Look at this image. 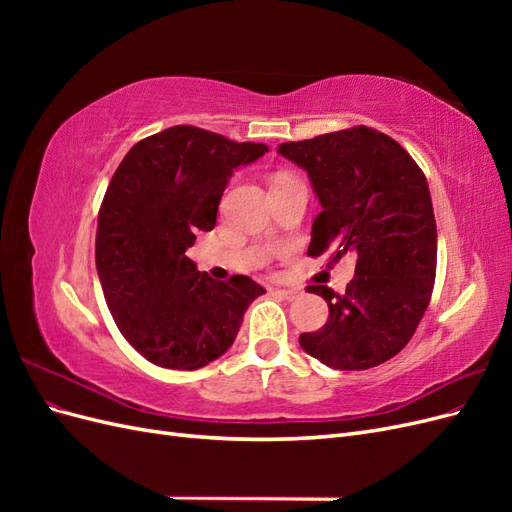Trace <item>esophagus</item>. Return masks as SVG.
Masks as SVG:
<instances>
[{
	"label": "esophagus",
	"instance_id": "34e87169",
	"mask_svg": "<svg viewBox=\"0 0 512 512\" xmlns=\"http://www.w3.org/2000/svg\"><path fill=\"white\" fill-rule=\"evenodd\" d=\"M275 294H277V297H282V299H288V301H292V299H297V297H299V290H290V288H275Z\"/></svg>",
	"mask_w": 512,
	"mask_h": 512
}]
</instances>
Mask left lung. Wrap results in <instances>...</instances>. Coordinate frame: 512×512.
Wrapping results in <instances>:
<instances>
[{"mask_svg":"<svg viewBox=\"0 0 512 512\" xmlns=\"http://www.w3.org/2000/svg\"><path fill=\"white\" fill-rule=\"evenodd\" d=\"M277 153L307 170L322 211L309 256H356L344 294L309 286L329 303V320L301 333V348L342 371L376 367L410 342L436 282L438 230L423 170L391 136L356 126Z\"/></svg>","mask_w":512,"mask_h":512,"instance_id":"left-lung-1","label":"left lung"}]
</instances>
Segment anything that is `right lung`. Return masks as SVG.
Here are the masks:
<instances>
[{
	"label": "right lung",
	"mask_w": 512,
	"mask_h": 512,
	"mask_svg": "<svg viewBox=\"0 0 512 512\" xmlns=\"http://www.w3.org/2000/svg\"><path fill=\"white\" fill-rule=\"evenodd\" d=\"M269 151L194 126L138 141L108 183L98 213L96 267L121 335L166 369H198L222 356L245 309L265 288L245 275L215 282L185 250L213 230L226 183Z\"/></svg>",
	"instance_id": "1"
}]
</instances>
